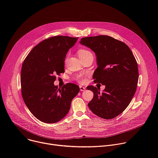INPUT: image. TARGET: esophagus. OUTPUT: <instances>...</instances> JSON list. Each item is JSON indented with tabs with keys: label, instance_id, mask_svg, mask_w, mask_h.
<instances>
[{
	"label": "esophagus",
	"instance_id": "1",
	"mask_svg": "<svg viewBox=\"0 0 158 158\" xmlns=\"http://www.w3.org/2000/svg\"><path fill=\"white\" fill-rule=\"evenodd\" d=\"M79 87H80V91H84L85 90V88L84 87H83V86L80 85Z\"/></svg>",
	"mask_w": 158,
	"mask_h": 158
}]
</instances>
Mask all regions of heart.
I'll return each mask as SVG.
<instances>
[{"instance_id":"heart-1","label":"heart","mask_w":158,"mask_h":158,"mask_svg":"<svg viewBox=\"0 0 158 158\" xmlns=\"http://www.w3.org/2000/svg\"><path fill=\"white\" fill-rule=\"evenodd\" d=\"M90 54H92L91 52L86 50V49H79V51H78V55H79V58H82V57H85L88 55H90ZM76 80L82 84V83H84L85 82V78L84 77V76L83 75H78L76 77Z\"/></svg>"}]
</instances>
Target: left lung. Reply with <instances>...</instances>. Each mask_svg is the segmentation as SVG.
<instances>
[{"mask_svg":"<svg viewBox=\"0 0 158 158\" xmlns=\"http://www.w3.org/2000/svg\"><path fill=\"white\" fill-rule=\"evenodd\" d=\"M79 42L95 53L98 67L94 81L105 85L102 93L93 85L87 87L94 93L88 106L101 118H114L126 109L136 91L139 73L136 59L125 43L107 35L84 37Z\"/></svg>","mask_w":158,"mask_h":158,"instance_id":"obj_1","label":"left lung"}]
</instances>
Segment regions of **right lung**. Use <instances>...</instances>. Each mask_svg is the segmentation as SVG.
<instances>
[{"mask_svg": "<svg viewBox=\"0 0 158 158\" xmlns=\"http://www.w3.org/2000/svg\"><path fill=\"white\" fill-rule=\"evenodd\" d=\"M78 38L54 36L38 44L22 66V96L27 108L39 120L55 123L68 113L79 87L68 83L61 88L54 84V74L64 73L66 54Z\"/></svg>", "mask_w": 158, "mask_h": 158, "instance_id": "obj_1", "label": "right lung"}]
</instances>
